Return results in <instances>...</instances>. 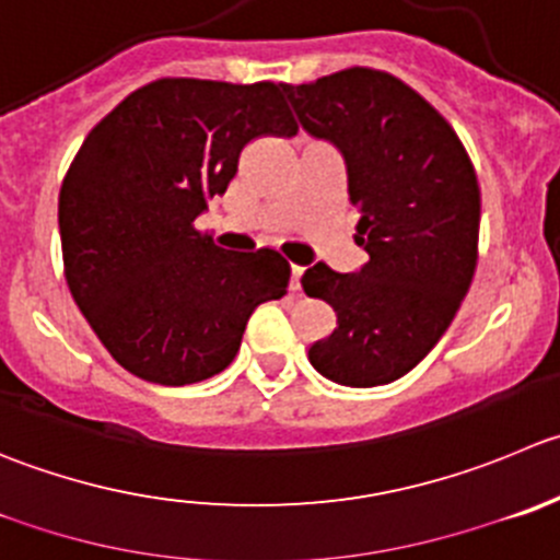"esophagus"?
Here are the masks:
<instances>
[{"label":"esophagus","instance_id":"esophagus-1","mask_svg":"<svg viewBox=\"0 0 560 560\" xmlns=\"http://www.w3.org/2000/svg\"><path fill=\"white\" fill-rule=\"evenodd\" d=\"M303 265H292V276H290V290L298 292L301 290V276H303Z\"/></svg>","mask_w":560,"mask_h":560}]
</instances>
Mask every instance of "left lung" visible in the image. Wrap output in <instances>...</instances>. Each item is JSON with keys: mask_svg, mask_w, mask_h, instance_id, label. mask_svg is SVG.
Masks as SVG:
<instances>
[{"mask_svg": "<svg viewBox=\"0 0 560 560\" xmlns=\"http://www.w3.org/2000/svg\"><path fill=\"white\" fill-rule=\"evenodd\" d=\"M298 122L345 159L355 205V273L312 265L301 284L336 312V328L308 347L323 377L372 388L410 372L452 325L474 281L481 197L452 125L405 81L350 68L287 86Z\"/></svg>", "mask_w": 560, "mask_h": 560, "instance_id": "left-lung-1", "label": "left lung"}]
</instances>
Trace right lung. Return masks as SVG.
Here are the masks:
<instances>
[{
  "label": "right lung",
  "mask_w": 560,
  "mask_h": 560,
  "mask_svg": "<svg viewBox=\"0 0 560 560\" xmlns=\"http://www.w3.org/2000/svg\"><path fill=\"white\" fill-rule=\"evenodd\" d=\"M287 84L159 79L81 144L59 191L65 279L114 361L159 385L224 372L254 308L287 292L273 248H219L194 221L259 136L298 133Z\"/></svg>",
  "instance_id": "obj_1"
}]
</instances>
